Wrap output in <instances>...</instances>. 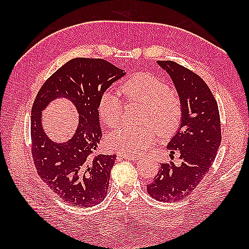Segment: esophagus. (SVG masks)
Masks as SVG:
<instances>
[{
    "mask_svg": "<svg viewBox=\"0 0 249 249\" xmlns=\"http://www.w3.org/2000/svg\"><path fill=\"white\" fill-rule=\"evenodd\" d=\"M122 158H124V160H139V156H127V155H120Z\"/></svg>",
    "mask_w": 249,
    "mask_h": 249,
    "instance_id": "1",
    "label": "esophagus"
}]
</instances>
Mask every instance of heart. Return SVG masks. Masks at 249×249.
<instances>
[{"label": "heart", "instance_id": "heart-1", "mask_svg": "<svg viewBox=\"0 0 249 249\" xmlns=\"http://www.w3.org/2000/svg\"><path fill=\"white\" fill-rule=\"evenodd\" d=\"M120 92L126 100L142 106L139 126L125 125L112 131L107 138L108 146L127 156H138L150 149L157 134L166 137L178 128L181 120V102L167 84L151 73H138L122 84ZM123 105L112 92H105L98 102V114L109 127L122 120Z\"/></svg>", "mask_w": 249, "mask_h": 249}]
</instances>
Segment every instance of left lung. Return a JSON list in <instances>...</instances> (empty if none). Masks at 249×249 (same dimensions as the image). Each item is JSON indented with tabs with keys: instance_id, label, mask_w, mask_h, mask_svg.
<instances>
[{
	"instance_id": "obj_1",
	"label": "left lung",
	"mask_w": 249,
	"mask_h": 249,
	"mask_svg": "<svg viewBox=\"0 0 249 249\" xmlns=\"http://www.w3.org/2000/svg\"><path fill=\"white\" fill-rule=\"evenodd\" d=\"M156 63L171 78L181 102L179 125L167 149L171 154L178 151L182 163H161L147 193L158 201L174 202L187 197L212 166L221 141L220 119L212 92L197 73L172 61Z\"/></svg>"
}]
</instances>
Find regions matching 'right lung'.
<instances>
[{"label": "right lung", "mask_w": 249, "mask_h": 249, "mask_svg": "<svg viewBox=\"0 0 249 249\" xmlns=\"http://www.w3.org/2000/svg\"><path fill=\"white\" fill-rule=\"evenodd\" d=\"M125 75L124 70L103 59L77 57L59 68L34 100L31 137L35 167L41 179L67 203L89 208L107 195L116 155L91 157L102 138L98 102ZM56 99L68 100L78 114L75 134L63 142L52 141L41 121L43 110Z\"/></svg>", "instance_id": "1"}]
</instances>
